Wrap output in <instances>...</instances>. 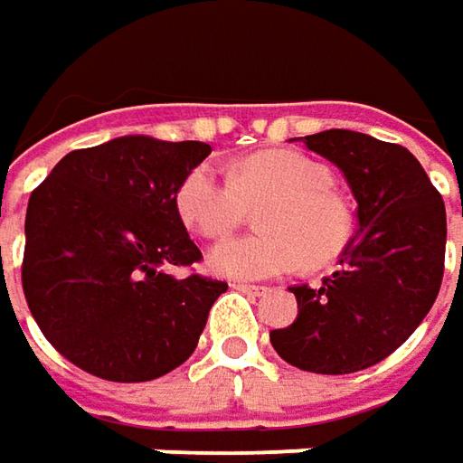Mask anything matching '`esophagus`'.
<instances>
[{
    "label": "esophagus",
    "instance_id": "34e87169",
    "mask_svg": "<svg viewBox=\"0 0 463 463\" xmlns=\"http://www.w3.org/2000/svg\"><path fill=\"white\" fill-rule=\"evenodd\" d=\"M232 288H237V291H244V294H255V296L265 294V286H250V283H237V280L232 283Z\"/></svg>",
    "mask_w": 463,
    "mask_h": 463
}]
</instances>
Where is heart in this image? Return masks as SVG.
Masks as SVG:
<instances>
[{
  "mask_svg": "<svg viewBox=\"0 0 463 463\" xmlns=\"http://www.w3.org/2000/svg\"><path fill=\"white\" fill-rule=\"evenodd\" d=\"M329 183V169L307 154L265 149L234 162L229 180L211 165L193 169L177 187V211L193 232L222 237L240 226L247 208L262 203V234L216 241L205 262L219 278L268 280L298 262L322 268L343 255L353 213Z\"/></svg>",
  "mask_w": 463,
  "mask_h": 463,
  "instance_id": "1",
  "label": "heart"
}]
</instances>
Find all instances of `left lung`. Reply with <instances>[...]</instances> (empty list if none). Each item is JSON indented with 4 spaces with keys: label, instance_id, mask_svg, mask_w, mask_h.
Wrapping results in <instances>:
<instances>
[{
    "label": "left lung",
    "instance_id": "8db88e82",
    "mask_svg": "<svg viewBox=\"0 0 463 463\" xmlns=\"http://www.w3.org/2000/svg\"><path fill=\"white\" fill-rule=\"evenodd\" d=\"M304 146L343 172L358 203V232L319 286H291L298 317L273 329L286 364L353 373L383 361L418 329L440 291L446 208L425 169L400 144L329 128Z\"/></svg>",
    "mask_w": 463,
    "mask_h": 463
}]
</instances>
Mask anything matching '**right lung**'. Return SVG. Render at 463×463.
Here are the masks:
<instances>
[{
    "mask_svg": "<svg viewBox=\"0 0 463 463\" xmlns=\"http://www.w3.org/2000/svg\"><path fill=\"white\" fill-rule=\"evenodd\" d=\"M203 141L120 136L63 156L33 190L23 291L45 340L108 382H152L185 364L223 280L175 268L201 260L177 187Z\"/></svg>",
    "mask_w": 463,
    "mask_h": 463,
    "instance_id": "obj_1",
    "label": "right lung"
}]
</instances>
